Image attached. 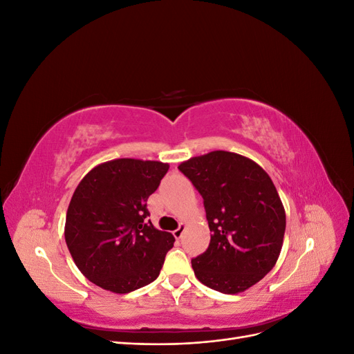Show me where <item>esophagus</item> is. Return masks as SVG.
Masks as SVG:
<instances>
[{"label":"esophagus","instance_id":"esophagus-1","mask_svg":"<svg viewBox=\"0 0 354 354\" xmlns=\"http://www.w3.org/2000/svg\"><path fill=\"white\" fill-rule=\"evenodd\" d=\"M185 230H186V224H183V223H181L180 224V226L173 232V234H174V238L176 239H180L181 236H183V233H185Z\"/></svg>","mask_w":354,"mask_h":354}]
</instances>
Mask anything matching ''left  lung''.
<instances>
[{
    "label": "left lung",
    "instance_id": "obj_1",
    "mask_svg": "<svg viewBox=\"0 0 354 354\" xmlns=\"http://www.w3.org/2000/svg\"><path fill=\"white\" fill-rule=\"evenodd\" d=\"M203 198L208 250L192 260L195 276L223 294H239L269 273L283 245V203L266 171L239 153L214 151L178 165Z\"/></svg>",
    "mask_w": 354,
    "mask_h": 354
}]
</instances>
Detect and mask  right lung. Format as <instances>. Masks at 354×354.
Here are the masks:
<instances>
[{"label":"right lung","instance_id":"add662e5","mask_svg":"<svg viewBox=\"0 0 354 354\" xmlns=\"http://www.w3.org/2000/svg\"><path fill=\"white\" fill-rule=\"evenodd\" d=\"M169 165L112 159L84 176L69 202L65 241L80 272L106 291L128 294L159 276L174 236L146 208Z\"/></svg>","mask_w":354,"mask_h":354}]
</instances>
